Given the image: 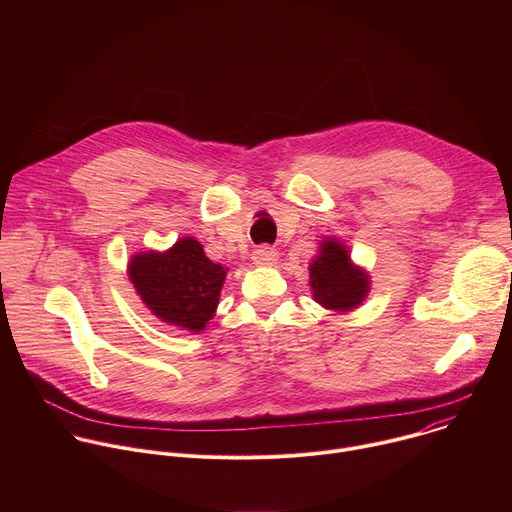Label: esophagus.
Segmentation results:
<instances>
[{
    "instance_id": "esophagus-1",
    "label": "esophagus",
    "mask_w": 512,
    "mask_h": 512,
    "mask_svg": "<svg viewBox=\"0 0 512 512\" xmlns=\"http://www.w3.org/2000/svg\"><path fill=\"white\" fill-rule=\"evenodd\" d=\"M277 261V251L271 247H259L253 251L255 265H273Z\"/></svg>"
}]
</instances>
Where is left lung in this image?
<instances>
[{
  "instance_id": "left-lung-1",
  "label": "left lung",
  "mask_w": 512,
  "mask_h": 512,
  "mask_svg": "<svg viewBox=\"0 0 512 512\" xmlns=\"http://www.w3.org/2000/svg\"><path fill=\"white\" fill-rule=\"evenodd\" d=\"M308 271L314 302L336 314L356 310L371 291L369 271L352 261L348 247L336 237L320 241Z\"/></svg>"
}]
</instances>
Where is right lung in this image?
I'll return each instance as SVG.
<instances>
[{
	"instance_id": "obj_1",
	"label": "right lung",
	"mask_w": 512,
	"mask_h": 512,
	"mask_svg": "<svg viewBox=\"0 0 512 512\" xmlns=\"http://www.w3.org/2000/svg\"><path fill=\"white\" fill-rule=\"evenodd\" d=\"M227 271L206 257L194 237H182L166 251H139L127 263L143 306L160 322L194 334L214 318Z\"/></svg>"
}]
</instances>
